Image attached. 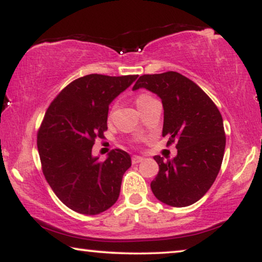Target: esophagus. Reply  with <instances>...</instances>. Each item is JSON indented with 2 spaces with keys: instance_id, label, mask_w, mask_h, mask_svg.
<instances>
[{
  "instance_id": "1",
  "label": "esophagus",
  "mask_w": 262,
  "mask_h": 262,
  "mask_svg": "<svg viewBox=\"0 0 262 262\" xmlns=\"http://www.w3.org/2000/svg\"><path fill=\"white\" fill-rule=\"evenodd\" d=\"M143 160H144V159H143V157H141V156H137V155H134V156H132V163H134V164H136V163H139V162H142V161Z\"/></svg>"
}]
</instances>
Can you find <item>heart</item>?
I'll use <instances>...</instances> for the list:
<instances>
[{"mask_svg":"<svg viewBox=\"0 0 262 262\" xmlns=\"http://www.w3.org/2000/svg\"><path fill=\"white\" fill-rule=\"evenodd\" d=\"M154 100H155V99H154L152 96L149 95V94H139V95L136 96L135 103H136V106H137V108L139 111H143L146 106L149 105L150 102H152Z\"/></svg>","mask_w":262,"mask_h":262,"instance_id":"heart-1","label":"heart"}]
</instances>
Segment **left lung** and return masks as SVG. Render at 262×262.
<instances>
[{
	"label": "left lung",
	"instance_id": "8db88e82",
	"mask_svg": "<svg viewBox=\"0 0 262 262\" xmlns=\"http://www.w3.org/2000/svg\"><path fill=\"white\" fill-rule=\"evenodd\" d=\"M145 88L162 100L163 137L175 143L173 160L155 156L159 174L150 184L160 202L174 207L194 204L220 173L225 149L223 118L209 95L177 71L142 75L134 91Z\"/></svg>",
	"mask_w": 262,
	"mask_h": 262
}]
</instances>
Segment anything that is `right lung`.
Segmentation results:
<instances>
[{
  "mask_svg": "<svg viewBox=\"0 0 262 262\" xmlns=\"http://www.w3.org/2000/svg\"><path fill=\"white\" fill-rule=\"evenodd\" d=\"M137 77L85 75L63 88L46 111L37 134L42 174L75 212L98 214L118 200L131 157L113 149L101 162L92 156V148L105 138L110 103Z\"/></svg>",
  "mask_w": 262,
  "mask_h": 262,
  "instance_id": "obj_1",
  "label": "right lung"
}]
</instances>
